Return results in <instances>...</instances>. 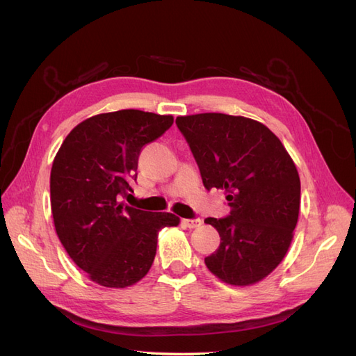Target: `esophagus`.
Segmentation results:
<instances>
[{
  "label": "esophagus",
  "instance_id": "obj_1",
  "mask_svg": "<svg viewBox=\"0 0 356 356\" xmlns=\"http://www.w3.org/2000/svg\"><path fill=\"white\" fill-rule=\"evenodd\" d=\"M182 224H184L186 227H188V229H196V227H199V225L202 224V220H200V218H193V220H182Z\"/></svg>",
  "mask_w": 356,
  "mask_h": 356
}]
</instances>
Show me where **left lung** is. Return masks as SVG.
<instances>
[{"label":"left lung","instance_id":"left-lung-1","mask_svg":"<svg viewBox=\"0 0 356 356\" xmlns=\"http://www.w3.org/2000/svg\"><path fill=\"white\" fill-rule=\"evenodd\" d=\"M207 190L222 188L230 213L207 218L220 233L204 264L222 282H260L284 260L300 211V177L279 138L241 115L203 113L177 117Z\"/></svg>","mask_w":356,"mask_h":356}]
</instances>
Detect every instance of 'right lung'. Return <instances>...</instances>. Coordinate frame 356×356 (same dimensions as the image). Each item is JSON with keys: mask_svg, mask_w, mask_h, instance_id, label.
<instances>
[{"mask_svg": "<svg viewBox=\"0 0 356 356\" xmlns=\"http://www.w3.org/2000/svg\"><path fill=\"white\" fill-rule=\"evenodd\" d=\"M172 115L120 110L93 115L62 143L50 172L53 222L60 243L89 279L106 288L136 284L152 267L157 236L175 227L169 212L126 207L138 157L163 135Z\"/></svg>", "mask_w": 356, "mask_h": 356, "instance_id": "add662e5", "label": "right lung"}]
</instances>
